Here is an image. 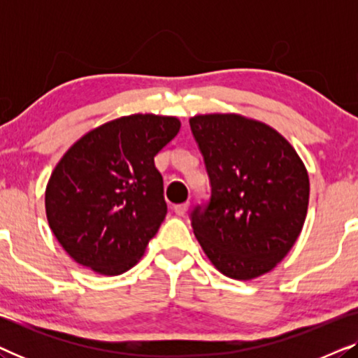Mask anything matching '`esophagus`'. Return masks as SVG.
I'll list each match as a JSON object with an SVG mask.
<instances>
[{"instance_id":"34e87169","label":"esophagus","mask_w":358,"mask_h":358,"mask_svg":"<svg viewBox=\"0 0 358 358\" xmlns=\"http://www.w3.org/2000/svg\"><path fill=\"white\" fill-rule=\"evenodd\" d=\"M187 210H189V202L174 205V212H176V215H179V217H184V215L187 213Z\"/></svg>"}]
</instances>
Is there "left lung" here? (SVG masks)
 I'll use <instances>...</instances> for the list:
<instances>
[{"mask_svg":"<svg viewBox=\"0 0 358 358\" xmlns=\"http://www.w3.org/2000/svg\"><path fill=\"white\" fill-rule=\"evenodd\" d=\"M189 122L212 184L207 207L192 212L195 238L223 275L252 280L271 272L305 224V164L264 122L241 114H200Z\"/></svg>","mask_w":358,"mask_h":358,"instance_id":"left-lung-1","label":"left lung"}]
</instances>
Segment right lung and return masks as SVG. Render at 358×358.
<instances>
[{
    "mask_svg": "<svg viewBox=\"0 0 358 358\" xmlns=\"http://www.w3.org/2000/svg\"><path fill=\"white\" fill-rule=\"evenodd\" d=\"M179 129L178 117L124 115L62 156L45 189V213L73 261L101 275H120L140 261L168 212L155 156Z\"/></svg>",
    "mask_w": 358,
    "mask_h": 358,
    "instance_id": "obj_1",
    "label": "right lung"
}]
</instances>
